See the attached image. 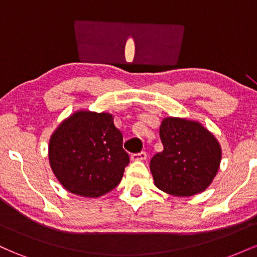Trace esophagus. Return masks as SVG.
Instances as JSON below:
<instances>
[{
	"instance_id": "obj_1",
	"label": "esophagus",
	"mask_w": 257,
	"mask_h": 257,
	"mask_svg": "<svg viewBox=\"0 0 257 257\" xmlns=\"http://www.w3.org/2000/svg\"><path fill=\"white\" fill-rule=\"evenodd\" d=\"M147 157L146 152H139V153H134L132 155V161H145Z\"/></svg>"
}]
</instances>
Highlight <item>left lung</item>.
Listing matches in <instances>:
<instances>
[{
    "label": "left lung",
    "instance_id": "1",
    "mask_svg": "<svg viewBox=\"0 0 257 257\" xmlns=\"http://www.w3.org/2000/svg\"><path fill=\"white\" fill-rule=\"evenodd\" d=\"M163 151L150 162L156 187L176 197L203 192L219 172L222 150L199 122L167 117L159 126Z\"/></svg>",
    "mask_w": 257,
    "mask_h": 257
}]
</instances>
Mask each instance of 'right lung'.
Returning a JSON list of instances; mask_svg holds the SVG:
<instances>
[{
	"instance_id": "right-lung-1",
	"label": "right lung",
	"mask_w": 257,
	"mask_h": 257,
	"mask_svg": "<svg viewBox=\"0 0 257 257\" xmlns=\"http://www.w3.org/2000/svg\"><path fill=\"white\" fill-rule=\"evenodd\" d=\"M48 158L65 190L87 198L113 190L129 164L113 116L89 110L73 112L58 125L49 139Z\"/></svg>"
}]
</instances>
